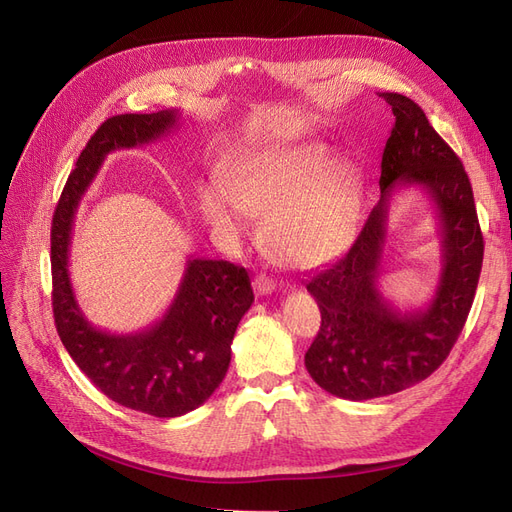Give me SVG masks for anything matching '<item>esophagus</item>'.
Segmentation results:
<instances>
[{"mask_svg": "<svg viewBox=\"0 0 512 512\" xmlns=\"http://www.w3.org/2000/svg\"><path fill=\"white\" fill-rule=\"evenodd\" d=\"M275 288H277V282L267 273H260L254 277V290L258 294H271V292H275Z\"/></svg>", "mask_w": 512, "mask_h": 512, "instance_id": "34e87169", "label": "esophagus"}]
</instances>
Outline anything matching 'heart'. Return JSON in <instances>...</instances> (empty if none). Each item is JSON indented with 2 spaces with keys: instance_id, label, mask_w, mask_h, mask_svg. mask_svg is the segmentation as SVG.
Instances as JSON below:
<instances>
[{
  "instance_id": "obj_1",
  "label": "heart",
  "mask_w": 512,
  "mask_h": 512,
  "mask_svg": "<svg viewBox=\"0 0 512 512\" xmlns=\"http://www.w3.org/2000/svg\"><path fill=\"white\" fill-rule=\"evenodd\" d=\"M329 158L320 143L269 147L226 166L224 183L211 179L200 203L209 224L239 239L252 215L265 213L262 239L275 260L314 267L344 252L359 228V170Z\"/></svg>"
}]
</instances>
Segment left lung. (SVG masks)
<instances>
[{"label":"left lung","instance_id":"8db88e82","mask_svg":"<svg viewBox=\"0 0 512 512\" xmlns=\"http://www.w3.org/2000/svg\"><path fill=\"white\" fill-rule=\"evenodd\" d=\"M380 96L395 115L380 164V200L350 250L307 282L322 322L305 367L324 391L352 401L404 391L444 363L468 320L485 252L472 185L457 153L414 100ZM404 184L423 187L437 205L443 273L434 299L401 315L381 297L377 277L390 196Z\"/></svg>","mask_w":512,"mask_h":512}]
</instances>
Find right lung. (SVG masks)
<instances>
[{"mask_svg":"<svg viewBox=\"0 0 512 512\" xmlns=\"http://www.w3.org/2000/svg\"><path fill=\"white\" fill-rule=\"evenodd\" d=\"M177 119V111L106 119L76 160L51 226L53 316L61 344L108 399L158 418L192 412L224 380L232 337L254 303L250 275L228 260L190 258L162 320L145 331L113 335L83 316L70 284L68 254L74 213L108 153L158 141Z\"/></svg>","mask_w":512,"mask_h":512,"instance_id":"right-lung-1","label":"right lung"}]
</instances>
